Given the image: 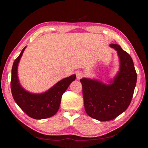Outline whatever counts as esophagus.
<instances>
[{
  "label": "esophagus",
  "instance_id": "obj_1",
  "mask_svg": "<svg viewBox=\"0 0 148 148\" xmlns=\"http://www.w3.org/2000/svg\"><path fill=\"white\" fill-rule=\"evenodd\" d=\"M83 76H84L83 72H77V73H76V77H77V79H80Z\"/></svg>",
  "mask_w": 148,
  "mask_h": 148
}]
</instances>
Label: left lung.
Instances as JSON below:
<instances>
[{"mask_svg": "<svg viewBox=\"0 0 148 148\" xmlns=\"http://www.w3.org/2000/svg\"><path fill=\"white\" fill-rule=\"evenodd\" d=\"M110 46L117 51L120 62L119 71L114 78L108 84L86 77L80 79L86 113L100 121L114 119L127 110L137 80L131 57L118 44H111Z\"/></svg>", "mask_w": 148, "mask_h": 148, "instance_id": "1", "label": "left lung"}]
</instances>
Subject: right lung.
I'll return each instance as SVG.
<instances>
[{
  "instance_id": "1",
  "label": "right lung",
  "mask_w": 148,
  "mask_h": 148,
  "mask_svg": "<svg viewBox=\"0 0 148 148\" xmlns=\"http://www.w3.org/2000/svg\"><path fill=\"white\" fill-rule=\"evenodd\" d=\"M22 49L18 57L15 60L12 69L11 90L13 98L19 107L27 116L35 119H46L54 116L59 108L62 94L66 91L72 82L76 79L73 74L64 78L42 93H32L21 86L17 75L20 59L25 49Z\"/></svg>"
}]
</instances>
